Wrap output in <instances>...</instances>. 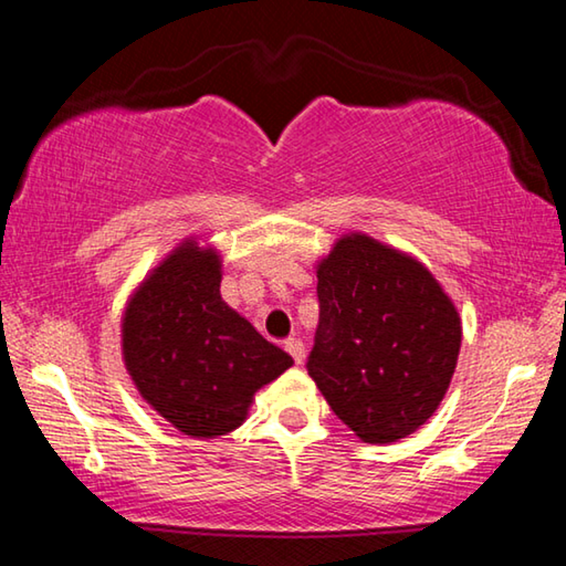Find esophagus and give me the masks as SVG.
<instances>
[{
	"mask_svg": "<svg viewBox=\"0 0 566 566\" xmlns=\"http://www.w3.org/2000/svg\"><path fill=\"white\" fill-rule=\"evenodd\" d=\"M284 349L292 354V359L296 361V364H302L304 361V344H302V339H286L284 342Z\"/></svg>",
	"mask_w": 566,
	"mask_h": 566,
	"instance_id": "esophagus-1",
	"label": "esophagus"
}]
</instances>
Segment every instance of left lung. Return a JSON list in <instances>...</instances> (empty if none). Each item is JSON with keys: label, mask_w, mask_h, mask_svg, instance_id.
I'll list each match as a JSON object with an SVG mask.
<instances>
[{"label": "left lung", "mask_w": 566, "mask_h": 566, "mask_svg": "<svg viewBox=\"0 0 566 566\" xmlns=\"http://www.w3.org/2000/svg\"><path fill=\"white\" fill-rule=\"evenodd\" d=\"M319 327L306 371L361 442L417 432L452 381L462 322L434 274L367 234L317 264Z\"/></svg>", "instance_id": "obj_1"}]
</instances>
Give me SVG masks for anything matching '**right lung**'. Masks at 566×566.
<instances>
[{"mask_svg":"<svg viewBox=\"0 0 566 566\" xmlns=\"http://www.w3.org/2000/svg\"><path fill=\"white\" fill-rule=\"evenodd\" d=\"M219 282V254L187 239L139 284L122 317V357L139 395L197 439L237 429L254 391L294 364L222 300Z\"/></svg>","mask_w":566,"mask_h":566,"instance_id":"obj_1","label":"right lung"}]
</instances>
